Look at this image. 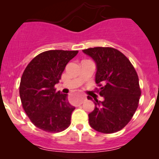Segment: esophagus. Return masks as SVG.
<instances>
[{
  "mask_svg": "<svg viewBox=\"0 0 159 159\" xmlns=\"http://www.w3.org/2000/svg\"><path fill=\"white\" fill-rule=\"evenodd\" d=\"M85 99H86V97L84 95H83L82 97H81V98L80 99V102H79L80 105H81V104L83 103V102H84V101H85Z\"/></svg>",
  "mask_w": 159,
  "mask_h": 159,
  "instance_id": "34e87169",
  "label": "esophagus"
}]
</instances>
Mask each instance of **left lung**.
Listing matches in <instances>:
<instances>
[{"label": "left lung", "instance_id": "left-lung-1", "mask_svg": "<svg viewBox=\"0 0 159 159\" xmlns=\"http://www.w3.org/2000/svg\"><path fill=\"white\" fill-rule=\"evenodd\" d=\"M96 64L95 82L103 102L94 98V109L89 114V124L99 132L120 131L129 122L139 106L141 89L137 72L127 57L113 48L83 50ZM88 99L92 98L88 96Z\"/></svg>", "mask_w": 159, "mask_h": 159}]
</instances>
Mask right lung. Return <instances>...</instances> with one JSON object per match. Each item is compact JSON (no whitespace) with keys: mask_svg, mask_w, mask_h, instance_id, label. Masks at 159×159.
Wrapping results in <instances>:
<instances>
[{"mask_svg":"<svg viewBox=\"0 0 159 159\" xmlns=\"http://www.w3.org/2000/svg\"><path fill=\"white\" fill-rule=\"evenodd\" d=\"M78 51L51 50L34 57L20 79L19 93L24 110L31 122L48 132H60L70 125L72 111L68 94L57 92L67 64Z\"/></svg>","mask_w":159,"mask_h":159,"instance_id":"obj_1","label":"right lung"}]
</instances>
